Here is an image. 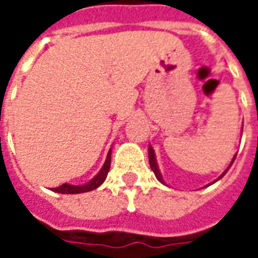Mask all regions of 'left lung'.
I'll return each instance as SVG.
<instances>
[{
  "label": "left lung",
  "mask_w": 258,
  "mask_h": 258,
  "mask_svg": "<svg viewBox=\"0 0 258 258\" xmlns=\"http://www.w3.org/2000/svg\"><path fill=\"white\" fill-rule=\"evenodd\" d=\"M235 157H236V156H233L232 162H231V164H229V167H231V166H232V163L235 162ZM149 164H151L152 171L155 173V175H156V178L159 179V181H160L162 184H164V181H163V178H162V174H160V171H159V168H157V163H156V157H155V152H153V149H152L151 145H149ZM229 167H228L227 170H225V171H224V173L221 174V177H220V178H222V177H224V175L227 174V171H228V170H229ZM220 178H218V179H220ZM214 182H216V181H214Z\"/></svg>",
  "instance_id": "8db88e82"
}]
</instances>
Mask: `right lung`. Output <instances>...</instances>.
Returning a JSON list of instances; mask_svg holds the SVG:
<instances>
[{"instance_id": "add662e5", "label": "right lung", "mask_w": 258, "mask_h": 258, "mask_svg": "<svg viewBox=\"0 0 258 258\" xmlns=\"http://www.w3.org/2000/svg\"><path fill=\"white\" fill-rule=\"evenodd\" d=\"M110 155H112V151H109L106 157V162L103 164V167L99 173L96 174L94 178L91 179L88 184L85 185H69V184H63L58 186V188H53V192H58V194H83V192H90V190L96 189L99 185L103 184V181L106 179L107 173H109V168H110Z\"/></svg>"}]
</instances>
